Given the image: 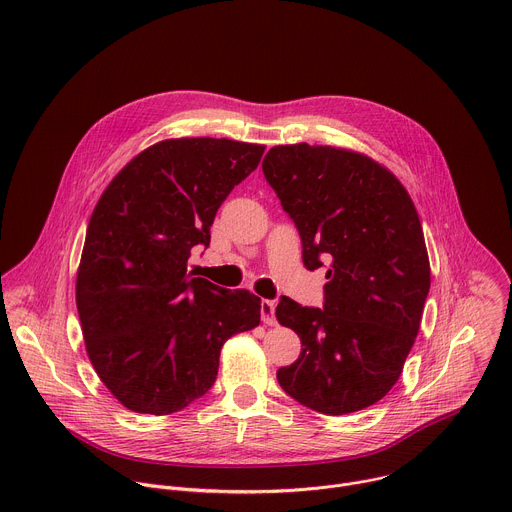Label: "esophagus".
I'll return each mask as SVG.
<instances>
[{
	"mask_svg": "<svg viewBox=\"0 0 512 512\" xmlns=\"http://www.w3.org/2000/svg\"><path fill=\"white\" fill-rule=\"evenodd\" d=\"M261 320L267 326L277 324V320H275V302L273 300H263L261 302Z\"/></svg>",
	"mask_w": 512,
	"mask_h": 512,
	"instance_id": "obj_1",
	"label": "esophagus"
}]
</instances>
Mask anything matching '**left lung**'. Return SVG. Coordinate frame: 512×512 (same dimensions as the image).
Returning a JSON list of instances; mask_svg holds the SVG:
<instances>
[{
    "label": "left lung",
    "mask_w": 512,
    "mask_h": 512,
    "mask_svg": "<svg viewBox=\"0 0 512 512\" xmlns=\"http://www.w3.org/2000/svg\"><path fill=\"white\" fill-rule=\"evenodd\" d=\"M261 166L300 231L304 265L330 261L324 310L289 298L275 308L302 340L277 381L318 413L371 407L399 381L429 291L415 204L391 170L346 148L275 145Z\"/></svg>",
    "instance_id": "1"
}]
</instances>
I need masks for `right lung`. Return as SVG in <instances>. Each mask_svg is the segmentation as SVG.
Returning a JSON list of instances; mask_svg holds the SVG:
<instances>
[{"mask_svg":"<svg viewBox=\"0 0 512 512\" xmlns=\"http://www.w3.org/2000/svg\"><path fill=\"white\" fill-rule=\"evenodd\" d=\"M265 145L214 137L158 141L103 190L77 271V308L95 373L129 411L170 415L216 381L223 344L261 322L249 289L186 269L214 214Z\"/></svg>","mask_w":512,"mask_h":512,"instance_id":"right-lung-1","label":"right lung"}]
</instances>
